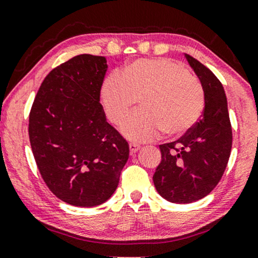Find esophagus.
Returning <instances> with one entry per match:
<instances>
[{"instance_id": "esophagus-1", "label": "esophagus", "mask_w": 258, "mask_h": 258, "mask_svg": "<svg viewBox=\"0 0 258 258\" xmlns=\"http://www.w3.org/2000/svg\"><path fill=\"white\" fill-rule=\"evenodd\" d=\"M140 144H136V143H130L129 144V149H130V154H135L136 151L140 150Z\"/></svg>"}]
</instances>
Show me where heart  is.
I'll return each mask as SVG.
<instances>
[{
    "instance_id": "1",
    "label": "heart",
    "mask_w": 258,
    "mask_h": 258,
    "mask_svg": "<svg viewBox=\"0 0 258 258\" xmlns=\"http://www.w3.org/2000/svg\"><path fill=\"white\" fill-rule=\"evenodd\" d=\"M102 104L109 121L119 124L140 100L141 110L121 126L129 140L146 142L162 133L181 136L199 121L204 89L182 63L170 58H143L112 74L102 87Z\"/></svg>"
}]
</instances>
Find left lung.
Here are the masks:
<instances>
[{
  "label": "left lung",
  "instance_id": "obj_1",
  "mask_svg": "<svg viewBox=\"0 0 258 258\" xmlns=\"http://www.w3.org/2000/svg\"><path fill=\"white\" fill-rule=\"evenodd\" d=\"M204 89L202 118L175 142L161 144L162 161L153 176L158 194L169 202L191 203L221 181L232 146L227 96L210 69L185 54Z\"/></svg>",
  "mask_w": 258,
  "mask_h": 258
}]
</instances>
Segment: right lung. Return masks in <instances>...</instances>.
Wrapping results in <instances>:
<instances>
[{"mask_svg": "<svg viewBox=\"0 0 258 258\" xmlns=\"http://www.w3.org/2000/svg\"><path fill=\"white\" fill-rule=\"evenodd\" d=\"M103 56L70 58L45 76L29 114V140L45 184L75 207H95L115 192L128 142L107 122L100 103Z\"/></svg>", "mask_w": 258, "mask_h": 258, "instance_id": "obj_1", "label": "right lung"}]
</instances>
